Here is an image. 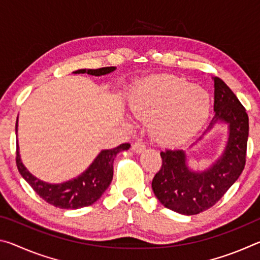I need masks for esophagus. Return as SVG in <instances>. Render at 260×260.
Here are the masks:
<instances>
[{
  "label": "esophagus",
  "instance_id": "1",
  "mask_svg": "<svg viewBox=\"0 0 260 260\" xmlns=\"http://www.w3.org/2000/svg\"><path fill=\"white\" fill-rule=\"evenodd\" d=\"M132 149H133V151L136 152V153H140L142 152L144 149H146V143L143 142L142 140H138L136 142L133 144V147H132Z\"/></svg>",
  "mask_w": 260,
  "mask_h": 260
}]
</instances>
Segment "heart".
<instances>
[{"mask_svg": "<svg viewBox=\"0 0 260 260\" xmlns=\"http://www.w3.org/2000/svg\"><path fill=\"white\" fill-rule=\"evenodd\" d=\"M131 108L140 119H153L151 135L158 143L178 146L203 127L210 114L211 100L204 88L183 78L161 74L136 85Z\"/></svg>", "mask_w": 260, "mask_h": 260, "instance_id": "heart-1", "label": "heart"}]
</instances>
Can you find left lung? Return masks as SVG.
Segmentation results:
<instances>
[{
	"label": "left lung",
	"instance_id": "8db88e82",
	"mask_svg": "<svg viewBox=\"0 0 260 260\" xmlns=\"http://www.w3.org/2000/svg\"><path fill=\"white\" fill-rule=\"evenodd\" d=\"M213 80L214 117L204 134L218 122H226L230 134L222 155L208 170L193 172L187 166L183 150L167 149L160 152L161 167L151 183L153 193L165 208L186 215L212 208L239 179L245 166L248 113L221 79L214 77Z\"/></svg>",
	"mask_w": 260,
	"mask_h": 260
}]
</instances>
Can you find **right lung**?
<instances>
[{
  "instance_id": "right-lung-1",
  "label": "right lung",
  "mask_w": 260,
  "mask_h": 260,
  "mask_svg": "<svg viewBox=\"0 0 260 260\" xmlns=\"http://www.w3.org/2000/svg\"><path fill=\"white\" fill-rule=\"evenodd\" d=\"M114 70H116L114 67L101 68L96 70L83 69L74 71L73 73H87L90 74V76L100 77L113 72ZM17 127H18V119L16 121V134ZM129 147V143H122L117 148L102 150L85 172L77 178L69 180L67 182L57 184L43 182L28 172L20 160L18 143H17L16 151V164L21 177L28 182L29 186L33 188V190L42 200H45L47 203L59 209H80L94 204L103 195V192L107 190L112 181L114 158H116L117 153L127 150Z\"/></svg>"
}]
</instances>
